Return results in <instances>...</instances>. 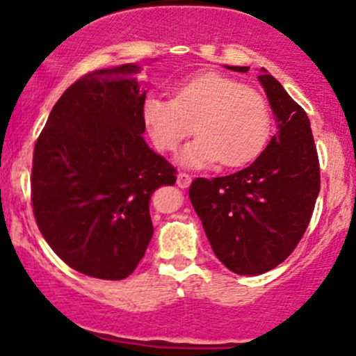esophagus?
<instances>
[{
	"mask_svg": "<svg viewBox=\"0 0 356 356\" xmlns=\"http://www.w3.org/2000/svg\"><path fill=\"white\" fill-rule=\"evenodd\" d=\"M191 181H192V177L189 174H186V172L177 174V186L181 187V189H187V187L191 186Z\"/></svg>",
	"mask_w": 356,
	"mask_h": 356,
	"instance_id": "obj_1",
	"label": "esophagus"
}]
</instances>
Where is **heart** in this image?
Listing matches in <instances>:
<instances>
[{"label": "heart", "instance_id": "1", "mask_svg": "<svg viewBox=\"0 0 356 356\" xmlns=\"http://www.w3.org/2000/svg\"><path fill=\"white\" fill-rule=\"evenodd\" d=\"M142 122L162 152H174L194 129L197 137L179 155V162L191 169L219 161L227 167L246 165L263 152L271 136V112L264 97L216 72L181 81L174 99L145 97Z\"/></svg>", "mask_w": 356, "mask_h": 356}]
</instances>
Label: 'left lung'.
I'll use <instances>...</instances> for the list:
<instances>
[{"label":"left lung","mask_w":356,"mask_h":356,"mask_svg":"<svg viewBox=\"0 0 356 356\" xmlns=\"http://www.w3.org/2000/svg\"><path fill=\"white\" fill-rule=\"evenodd\" d=\"M257 80L275 113L276 136L246 169L199 177L189 189L214 254L243 276L263 275L295 251L320 192V162L308 115L264 68Z\"/></svg>","instance_id":"left-lung-1"}]
</instances>
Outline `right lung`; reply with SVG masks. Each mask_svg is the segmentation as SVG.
<instances>
[{
  "label": "right lung",
  "mask_w": 356,
  "mask_h": 356,
  "mask_svg": "<svg viewBox=\"0 0 356 356\" xmlns=\"http://www.w3.org/2000/svg\"><path fill=\"white\" fill-rule=\"evenodd\" d=\"M140 67L87 73L65 90L36 140L31 204L40 232L72 269L124 280L154 234L150 195L175 169L142 134Z\"/></svg>",
  "instance_id": "1"
}]
</instances>
